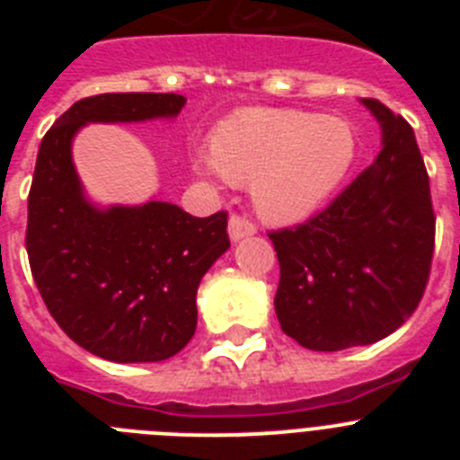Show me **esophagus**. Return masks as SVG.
<instances>
[{
	"mask_svg": "<svg viewBox=\"0 0 460 460\" xmlns=\"http://www.w3.org/2000/svg\"><path fill=\"white\" fill-rule=\"evenodd\" d=\"M255 230H258L255 223L251 221L249 217H243V214H233V217H230V223H227V233H230V239H233V242L251 237V234H255Z\"/></svg>",
	"mask_w": 460,
	"mask_h": 460,
	"instance_id": "1",
	"label": "esophagus"
}]
</instances>
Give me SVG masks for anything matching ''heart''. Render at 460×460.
<instances>
[{"mask_svg":"<svg viewBox=\"0 0 460 460\" xmlns=\"http://www.w3.org/2000/svg\"><path fill=\"white\" fill-rule=\"evenodd\" d=\"M352 156L355 133L339 117L253 108L218 126L211 152L195 154V168L234 184L253 181L260 214L290 223L327 198Z\"/></svg>","mask_w":460,"mask_h":460,"instance_id":"1","label":"heart"}]
</instances>
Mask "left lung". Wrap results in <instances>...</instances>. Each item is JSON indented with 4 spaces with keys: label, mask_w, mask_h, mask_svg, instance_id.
I'll return each instance as SVG.
<instances>
[{
    "label": "left lung",
    "mask_w": 460,
    "mask_h": 460,
    "mask_svg": "<svg viewBox=\"0 0 460 460\" xmlns=\"http://www.w3.org/2000/svg\"><path fill=\"white\" fill-rule=\"evenodd\" d=\"M382 126V152L324 209L271 230L280 329L308 350L371 345L420 306L436 249V214L412 126L361 99Z\"/></svg>",
    "instance_id": "obj_1"
}]
</instances>
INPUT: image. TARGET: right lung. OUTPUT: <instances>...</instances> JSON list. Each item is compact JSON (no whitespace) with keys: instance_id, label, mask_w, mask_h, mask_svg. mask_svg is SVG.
<instances>
[{"instance_id":"add662e5","label":"right lung","mask_w":460,"mask_h":460,"mask_svg":"<svg viewBox=\"0 0 460 460\" xmlns=\"http://www.w3.org/2000/svg\"><path fill=\"white\" fill-rule=\"evenodd\" d=\"M184 103L181 93H99L73 103L40 140L24 234L31 276L64 334L103 359L164 361L193 339L195 292L230 249L227 211L198 218L158 200L96 209L71 140L87 121L174 117Z\"/></svg>"}]
</instances>
